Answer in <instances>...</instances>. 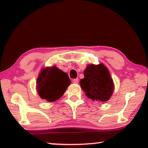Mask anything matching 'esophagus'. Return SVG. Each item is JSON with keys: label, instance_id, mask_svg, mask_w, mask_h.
Returning <instances> with one entry per match:
<instances>
[{"label": "esophagus", "instance_id": "34e87169", "mask_svg": "<svg viewBox=\"0 0 148 148\" xmlns=\"http://www.w3.org/2000/svg\"><path fill=\"white\" fill-rule=\"evenodd\" d=\"M78 79H73V84H78Z\"/></svg>", "mask_w": 148, "mask_h": 148}]
</instances>
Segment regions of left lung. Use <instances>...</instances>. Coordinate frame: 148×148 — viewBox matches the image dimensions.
<instances>
[{"label":"left lung","mask_w":148,"mask_h":148,"mask_svg":"<svg viewBox=\"0 0 148 148\" xmlns=\"http://www.w3.org/2000/svg\"><path fill=\"white\" fill-rule=\"evenodd\" d=\"M79 84L88 98L98 102L108 100L114 90L112 79L103 64H88Z\"/></svg>","instance_id":"obj_1"}]
</instances>
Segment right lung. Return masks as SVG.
I'll use <instances>...</instances> for the list:
<instances>
[{"label":"right lung","instance_id":"obj_1","mask_svg":"<svg viewBox=\"0 0 148 148\" xmlns=\"http://www.w3.org/2000/svg\"><path fill=\"white\" fill-rule=\"evenodd\" d=\"M71 84L66 73L56 66L44 69L37 80V90L41 98L54 102L61 97Z\"/></svg>","mask_w":148,"mask_h":148}]
</instances>
